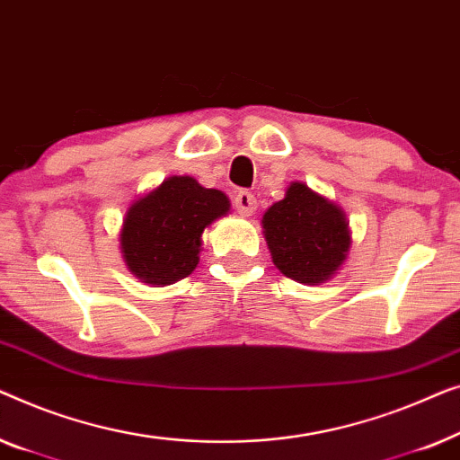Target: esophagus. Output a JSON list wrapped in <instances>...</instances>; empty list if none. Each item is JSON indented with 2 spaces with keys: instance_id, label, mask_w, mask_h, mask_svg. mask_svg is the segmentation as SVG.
<instances>
[{
  "instance_id": "obj_1",
  "label": "esophagus",
  "mask_w": 460,
  "mask_h": 460,
  "mask_svg": "<svg viewBox=\"0 0 460 460\" xmlns=\"http://www.w3.org/2000/svg\"><path fill=\"white\" fill-rule=\"evenodd\" d=\"M233 206L242 217H252L256 212V198L250 191H239L233 199Z\"/></svg>"
}]
</instances>
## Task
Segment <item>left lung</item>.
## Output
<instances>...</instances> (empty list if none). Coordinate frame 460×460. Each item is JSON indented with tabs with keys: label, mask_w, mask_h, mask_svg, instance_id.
<instances>
[{
	"label": "left lung",
	"mask_w": 460,
	"mask_h": 460,
	"mask_svg": "<svg viewBox=\"0 0 460 460\" xmlns=\"http://www.w3.org/2000/svg\"><path fill=\"white\" fill-rule=\"evenodd\" d=\"M262 229L275 267L306 286H319L338 273L352 243L340 206L297 181L264 212Z\"/></svg>",
	"instance_id": "left-lung-1"
}]
</instances>
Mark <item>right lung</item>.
<instances>
[{
  "instance_id": "1",
  "label": "right lung",
  "mask_w": 460,
  "mask_h": 460,
  "mask_svg": "<svg viewBox=\"0 0 460 460\" xmlns=\"http://www.w3.org/2000/svg\"><path fill=\"white\" fill-rule=\"evenodd\" d=\"M229 198L191 177H168L127 210L120 252L131 273L152 286L191 275L199 262L202 233L229 212Z\"/></svg>"
}]
</instances>
